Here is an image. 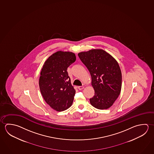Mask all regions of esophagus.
<instances>
[{"instance_id": "34e87169", "label": "esophagus", "mask_w": 154, "mask_h": 154, "mask_svg": "<svg viewBox=\"0 0 154 154\" xmlns=\"http://www.w3.org/2000/svg\"><path fill=\"white\" fill-rule=\"evenodd\" d=\"M78 89L79 90H82V89H84V86H79L78 87Z\"/></svg>"}]
</instances>
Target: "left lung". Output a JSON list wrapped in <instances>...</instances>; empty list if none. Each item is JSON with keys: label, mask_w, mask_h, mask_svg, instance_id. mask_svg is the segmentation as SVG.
Instances as JSON below:
<instances>
[{"label": "left lung", "mask_w": 154, "mask_h": 154, "mask_svg": "<svg viewBox=\"0 0 154 154\" xmlns=\"http://www.w3.org/2000/svg\"><path fill=\"white\" fill-rule=\"evenodd\" d=\"M91 76L94 97L90 102L98 109L112 106L121 90L122 73L115 58L101 49H93L78 54Z\"/></svg>", "instance_id": "obj_1"}]
</instances>
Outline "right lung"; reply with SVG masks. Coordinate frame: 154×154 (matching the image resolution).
Listing matches in <instances>:
<instances>
[{"mask_svg": "<svg viewBox=\"0 0 154 154\" xmlns=\"http://www.w3.org/2000/svg\"><path fill=\"white\" fill-rule=\"evenodd\" d=\"M76 58L72 52L58 51L48 58L42 69L39 80L41 94L55 110H65L73 103L76 91L67 69Z\"/></svg>", "mask_w": 154, "mask_h": 154, "instance_id": "right-lung-1", "label": "right lung"}]
</instances>
